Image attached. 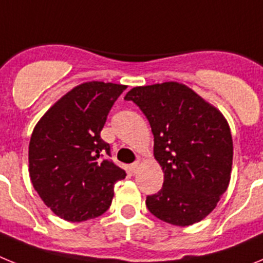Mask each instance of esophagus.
Returning a JSON list of instances; mask_svg holds the SVG:
<instances>
[{
  "mask_svg": "<svg viewBox=\"0 0 263 263\" xmlns=\"http://www.w3.org/2000/svg\"><path fill=\"white\" fill-rule=\"evenodd\" d=\"M138 167H139V162H138V160H137V162H134V163L130 164V170H132V173L136 174L137 170H138Z\"/></svg>",
  "mask_w": 263,
  "mask_h": 263,
  "instance_id": "34e87169",
  "label": "esophagus"
}]
</instances>
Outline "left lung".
Segmentation results:
<instances>
[{"label": "left lung", "mask_w": 263, "mask_h": 263, "mask_svg": "<svg viewBox=\"0 0 263 263\" xmlns=\"http://www.w3.org/2000/svg\"><path fill=\"white\" fill-rule=\"evenodd\" d=\"M125 100L148 120L154 157L164 173L160 191L146 197L147 210L178 227L203 220L231 180L233 141L224 116L175 81L136 87Z\"/></svg>", "instance_id": "left-lung-1"}]
</instances>
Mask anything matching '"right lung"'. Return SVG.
<instances>
[{
  "instance_id": "1",
  "label": "right lung",
  "mask_w": 263,
  "mask_h": 263,
  "mask_svg": "<svg viewBox=\"0 0 263 263\" xmlns=\"http://www.w3.org/2000/svg\"><path fill=\"white\" fill-rule=\"evenodd\" d=\"M126 85L89 81L51 106L31 134L29 173L35 191L55 215L80 222L108 211L116 182L126 176L115 164L100 133Z\"/></svg>"
}]
</instances>
